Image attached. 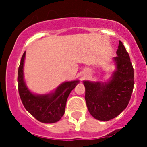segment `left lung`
Returning a JSON list of instances; mask_svg holds the SVG:
<instances>
[{
    "mask_svg": "<svg viewBox=\"0 0 147 147\" xmlns=\"http://www.w3.org/2000/svg\"><path fill=\"white\" fill-rule=\"evenodd\" d=\"M114 58L117 71L108 83L84 81L85 98L90 113L99 121L115 118L127 107L134 87V69L128 52L119 41Z\"/></svg>",
    "mask_w": 147,
    "mask_h": 147,
    "instance_id": "1",
    "label": "left lung"
}]
</instances>
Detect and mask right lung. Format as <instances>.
<instances>
[{"label":"right lung","mask_w":147,"mask_h":147,"mask_svg":"<svg viewBox=\"0 0 147 147\" xmlns=\"http://www.w3.org/2000/svg\"><path fill=\"white\" fill-rule=\"evenodd\" d=\"M26 51L22 56L18 67V86L20 99L26 110L35 119L42 123H54L65 113L67 98L79 81L66 82L54 93L44 96H36L28 90L23 81V62Z\"/></svg>","instance_id":"right-lung-1"}]
</instances>
